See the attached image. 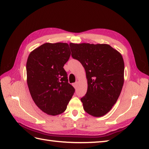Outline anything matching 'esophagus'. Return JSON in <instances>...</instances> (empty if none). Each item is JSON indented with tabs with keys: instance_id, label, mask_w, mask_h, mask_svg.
I'll return each mask as SVG.
<instances>
[{
	"instance_id": "esophagus-1",
	"label": "esophagus",
	"mask_w": 149,
	"mask_h": 149,
	"mask_svg": "<svg viewBox=\"0 0 149 149\" xmlns=\"http://www.w3.org/2000/svg\"><path fill=\"white\" fill-rule=\"evenodd\" d=\"M77 82H76V83H73V86H74L75 88H77Z\"/></svg>"
}]
</instances>
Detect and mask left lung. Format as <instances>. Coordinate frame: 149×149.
<instances>
[{
	"label": "left lung",
	"instance_id": "left-lung-1",
	"mask_svg": "<svg viewBox=\"0 0 149 149\" xmlns=\"http://www.w3.org/2000/svg\"><path fill=\"white\" fill-rule=\"evenodd\" d=\"M72 56L85 69L86 95L81 99L85 111L95 117L111 109L123 87L124 62L121 54L107 44L70 43Z\"/></svg>",
	"mask_w": 149,
	"mask_h": 149
}]
</instances>
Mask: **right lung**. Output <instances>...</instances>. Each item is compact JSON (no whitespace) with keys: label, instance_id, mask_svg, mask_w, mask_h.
<instances>
[{"label":"right lung","instance_id":"add662e5","mask_svg":"<svg viewBox=\"0 0 149 149\" xmlns=\"http://www.w3.org/2000/svg\"><path fill=\"white\" fill-rule=\"evenodd\" d=\"M70 54L67 43H46L28 57L27 82L31 95L36 106L48 115L64 112L75 92L63 68Z\"/></svg>","mask_w":149,"mask_h":149}]
</instances>
